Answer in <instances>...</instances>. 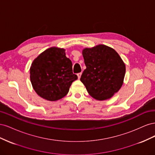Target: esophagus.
Wrapping results in <instances>:
<instances>
[{"label":"esophagus","instance_id":"1","mask_svg":"<svg viewBox=\"0 0 155 155\" xmlns=\"http://www.w3.org/2000/svg\"><path fill=\"white\" fill-rule=\"evenodd\" d=\"M81 72H80V73H78V74H77V76H78V79H80V78H81Z\"/></svg>","mask_w":155,"mask_h":155}]
</instances>
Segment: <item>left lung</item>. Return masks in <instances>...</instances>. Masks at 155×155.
Masks as SVG:
<instances>
[{
	"instance_id": "left-lung-1",
	"label": "left lung",
	"mask_w": 155,
	"mask_h": 155,
	"mask_svg": "<svg viewBox=\"0 0 155 155\" xmlns=\"http://www.w3.org/2000/svg\"><path fill=\"white\" fill-rule=\"evenodd\" d=\"M86 69L80 80L88 93L97 100L111 97L123 85L125 65L118 54L100 45L83 50Z\"/></svg>"
}]
</instances>
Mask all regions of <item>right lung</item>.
<instances>
[{
    "label": "right lung",
    "instance_id": "obj_1",
    "mask_svg": "<svg viewBox=\"0 0 155 155\" xmlns=\"http://www.w3.org/2000/svg\"><path fill=\"white\" fill-rule=\"evenodd\" d=\"M30 80L37 94L45 100L56 101L66 96L72 83L78 79L72 72V63L64 50L51 47L33 61Z\"/></svg>",
    "mask_w": 155,
    "mask_h": 155
}]
</instances>
